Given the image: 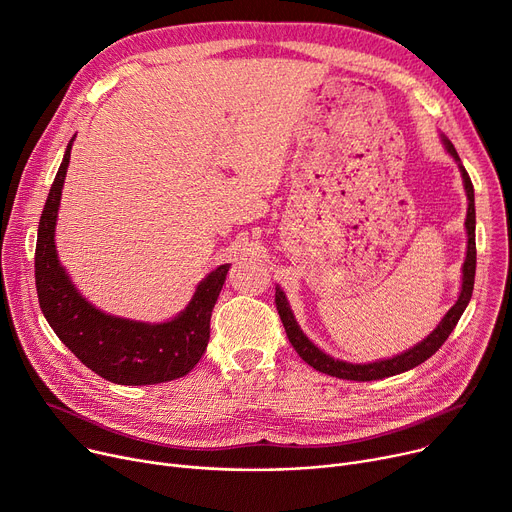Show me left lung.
Masks as SVG:
<instances>
[{"mask_svg":"<svg viewBox=\"0 0 512 512\" xmlns=\"http://www.w3.org/2000/svg\"><path fill=\"white\" fill-rule=\"evenodd\" d=\"M442 143L446 153L456 161V166L461 170L463 176V186L467 193V220H465V230H467V255H465V263H463V284H461V292L456 303L448 309V313L442 317V321L438 324V328L425 336L421 342H417L409 351L394 355L390 359H382V361H373V363H348V361H340L334 359L332 355L324 353L317 344H313L307 334L301 330V326L294 319V313L288 305L286 294L280 286H276V307L280 313V319L284 324L286 336L290 340V344L294 346V351L299 353V357L309 363L313 369L334 375V378L340 380H353V382H371V380H384L390 378V375H398L402 371H409L417 365H421L423 361H427L432 357L438 348L446 342V338L450 336V332L454 330V326L459 324V319L463 315V311L467 309L471 294H473V284H475V263H477V251H475V193H473V184L471 178L467 174V170L461 164V157L456 153L454 145L442 134Z\"/></svg>","mask_w":512,"mask_h":512,"instance_id":"1","label":"left lung"}]
</instances>
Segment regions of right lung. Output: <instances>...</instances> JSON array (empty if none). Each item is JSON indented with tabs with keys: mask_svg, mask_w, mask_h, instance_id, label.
Listing matches in <instances>:
<instances>
[{
	"mask_svg": "<svg viewBox=\"0 0 512 512\" xmlns=\"http://www.w3.org/2000/svg\"><path fill=\"white\" fill-rule=\"evenodd\" d=\"M70 139L60 170L49 188L35 249V282L41 311L51 330L91 371L122 386H147L182 378L203 357L209 321L226 282L230 263L209 272L193 299L161 324L110 315L91 305L70 280L56 249V224L70 164Z\"/></svg>",
	"mask_w": 512,
	"mask_h": 512,
	"instance_id": "add662e5",
	"label": "right lung"
}]
</instances>
